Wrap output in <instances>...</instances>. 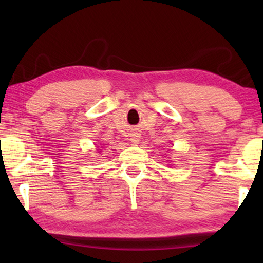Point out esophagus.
I'll use <instances>...</instances> for the list:
<instances>
[{"label":"esophagus","mask_w":263,"mask_h":263,"mask_svg":"<svg viewBox=\"0 0 263 263\" xmlns=\"http://www.w3.org/2000/svg\"><path fill=\"white\" fill-rule=\"evenodd\" d=\"M130 141L133 143H138L140 141V136L138 134H133L132 138H130Z\"/></svg>","instance_id":"1"}]
</instances>
